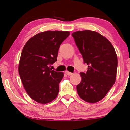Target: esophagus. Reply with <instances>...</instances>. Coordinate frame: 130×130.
I'll use <instances>...</instances> for the list:
<instances>
[{
    "mask_svg": "<svg viewBox=\"0 0 130 130\" xmlns=\"http://www.w3.org/2000/svg\"><path fill=\"white\" fill-rule=\"evenodd\" d=\"M65 73L67 75H68V76H71V75H72V74H73L72 73H71V72H68V71H67V70L65 71Z\"/></svg>",
    "mask_w": 130,
    "mask_h": 130,
    "instance_id": "34e87169",
    "label": "esophagus"
}]
</instances>
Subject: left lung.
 Listing matches in <instances>:
<instances>
[{
    "mask_svg": "<svg viewBox=\"0 0 130 130\" xmlns=\"http://www.w3.org/2000/svg\"><path fill=\"white\" fill-rule=\"evenodd\" d=\"M85 64L86 73H80L82 80L77 85L78 95L88 102L101 101L115 83L118 60L113 45L97 32L85 30L73 33Z\"/></svg>",
    "mask_w": 130,
    "mask_h": 130,
    "instance_id": "obj_1",
    "label": "left lung"
}]
</instances>
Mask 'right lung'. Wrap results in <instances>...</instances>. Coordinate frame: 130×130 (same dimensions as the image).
Here are the masks:
<instances>
[{"label": "right lung", "mask_w": 130, "mask_h": 130, "mask_svg": "<svg viewBox=\"0 0 130 130\" xmlns=\"http://www.w3.org/2000/svg\"><path fill=\"white\" fill-rule=\"evenodd\" d=\"M70 35L68 31L38 33L26 42L19 60L18 72L26 92L33 100L47 104L56 99L64 73L51 70L60 46Z\"/></svg>", "instance_id": "obj_1"}]
</instances>
